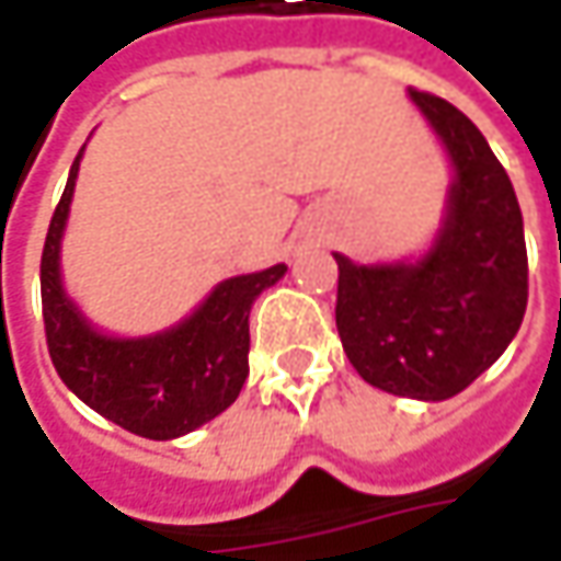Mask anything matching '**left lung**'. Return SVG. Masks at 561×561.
Segmentation results:
<instances>
[{
	"instance_id": "left-lung-1",
	"label": "left lung",
	"mask_w": 561,
	"mask_h": 561,
	"mask_svg": "<svg viewBox=\"0 0 561 561\" xmlns=\"http://www.w3.org/2000/svg\"><path fill=\"white\" fill-rule=\"evenodd\" d=\"M446 146L453 186L419 262L336 259V331L362 380L393 397L440 399L506 353L528 309L525 221L506 168L456 105L409 90Z\"/></svg>"
}]
</instances>
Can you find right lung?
Segmentation results:
<instances>
[{
	"label": "right lung",
	"instance_id": "add662e5",
	"mask_svg": "<svg viewBox=\"0 0 561 561\" xmlns=\"http://www.w3.org/2000/svg\"><path fill=\"white\" fill-rule=\"evenodd\" d=\"M80 156L83 149L55 205L39 262L43 324L55 371L77 399L124 431L149 440L184 437L240 397L249 375V309L259 293L287 274V265L218 284L196 312L162 334L134 340L102 334L68 299L58 265Z\"/></svg>",
	"mask_w": 561,
	"mask_h": 561
}]
</instances>
